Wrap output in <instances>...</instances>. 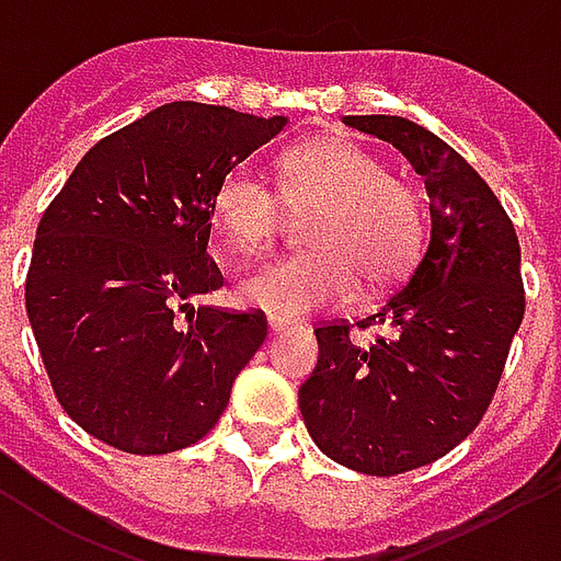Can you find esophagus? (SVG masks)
Listing matches in <instances>:
<instances>
[{
  "instance_id": "1",
  "label": "esophagus",
  "mask_w": 561,
  "mask_h": 561,
  "mask_svg": "<svg viewBox=\"0 0 561 561\" xmlns=\"http://www.w3.org/2000/svg\"><path fill=\"white\" fill-rule=\"evenodd\" d=\"M267 330H270V333H273V335H276V333H285V330H288V323H285V321H276V318H270V321H267Z\"/></svg>"
}]
</instances>
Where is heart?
Returning a JSON list of instances; mask_svg holds the SVG:
<instances>
[{
    "label": "heart",
    "instance_id": "obj_1",
    "mask_svg": "<svg viewBox=\"0 0 561 561\" xmlns=\"http://www.w3.org/2000/svg\"><path fill=\"white\" fill-rule=\"evenodd\" d=\"M288 214L314 210L302 243L306 255L276 261L240 282L249 309L300 321L342 306L359 288H386L416 261L425 238V207L408 181L347 136H314L279 157V193L247 165L222 175L210 198L219 238L240 259L264 255Z\"/></svg>",
    "mask_w": 561,
    "mask_h": 561
}]
</instances>
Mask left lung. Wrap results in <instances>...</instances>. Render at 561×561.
I'll return each mask as SVG.
<instances>
[{
  "label": "left lung",
  "instance_id": "obj_1",
  "mask_svg": "<svg viewBox=\"0 0 561 561\" xmlns=\"http://www.w3.org/2000/svg\"><path fill=\"white\" fill-rule=\"evenodd\" d=\"M392 142L425 178L431 238L398 291L356 327L386 323L371 347L354 323L314 330L318 365L300 386L314 446L347 470L398 476L470 437L500 386L524 321L520 243L508 214L455 148L398 115H344Z\"/></svg>",
  "mask_w": 561,
  "mask_h": 561
}]
</instances>
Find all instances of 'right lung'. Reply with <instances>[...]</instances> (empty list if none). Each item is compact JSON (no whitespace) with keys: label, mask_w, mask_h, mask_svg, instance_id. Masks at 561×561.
<instances>
[{"label":"right lung","mask_w":561,"mask_h":561,"mask_svg":"<svg viewBox=\"0 0 561 561\" xmlns=\"http://www.w3.org/2000/svg\"><path fill=\"white\" fill-rule=\"evenodd\" d=\"M285 124L165 103L94 145L44 210L28 323L59 404L94 439L165 455L219 422L267 318L193 306L222 288L207 255L210 198Z\"/></svg>","instance_id":"1"}]
</instances>
